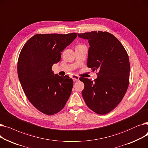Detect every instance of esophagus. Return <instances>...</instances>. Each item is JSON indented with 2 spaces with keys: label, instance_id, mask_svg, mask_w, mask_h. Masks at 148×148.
Returning a JSON list of instances; mask_svg holds the SVG:
<instances>
[{
  "label": "esophagus",
  "instance_id": "obj_1",
  "mask_svg": "<svg viewBox=\"0 0 148 148\" xmlns=\"http://www.w3.org/2000/svg\"><path fill=\"white\" fill-rule=\"evenodd\" d=\"M72 79H73V80H74V82H77V81L79 80V77L78 76L75 75H73L72 76Z\"/></svg>",
  "mask_w": 148,
  "mask_h": 148
}]
</instances>
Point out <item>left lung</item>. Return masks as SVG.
Segmentation results:
<instances>
[{
  "instance_id": "left-lung-1",
  "label": "left lung",
  "mask_w": 148,
  "mask_h": 148,
  "mask_svg": "<svg viewBox=\"0 0 148 148\" xmlns=\"http://www.w3.org/2000/svg\"><path fill=\"white\" fill-rule=\"evenodd\" d=\"M88 40L87 66L98 71L92 81L80 77L84 84L82 96L88 107L97 114H105L117 106L129 85L130 65L128 54L121 42L107 32L92 31L78 34Z\"/></svg>"
}]
</instances>
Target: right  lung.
<instances>
[{
	"label": "right lung",
	"instance_id": "right-lung-1",
	"mask_svg": "<svg viewBox=\"0 0 148 148\" xmlns=\"http://www.w3.org/2000/svg\"><path fill=\"white\" fill-rule=\"evenodd\" d=\"M77 36L76 33L36 34L21 50L17 73L22 88L30 103L45 114L60 112L71 94L73 79L54 75L51 67Z\"/></svg>",
	"mask_w": 148,
	"mask_h": 148
}]
</instances>
